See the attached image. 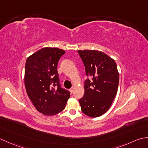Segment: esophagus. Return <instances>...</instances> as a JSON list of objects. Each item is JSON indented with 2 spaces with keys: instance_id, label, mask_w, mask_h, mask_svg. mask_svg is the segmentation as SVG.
Instances as JSON below:
<instances>
[{
  "instance_id": "obj_1",
  "label": "esophagus",
  "mask_w": 148,
  "mask_h": 148,
  "mask_svg": "<svg viewBox=\"0 0 148 148\" xmlns=\"http://www.w3.org/2000/svg\"><path fill=\"white\" fill-rule=\"evenodd\" d=\"M70 90V92H71V93H73V91H74V88H71L69 90Z\"/></svg>"
}]
</instances>
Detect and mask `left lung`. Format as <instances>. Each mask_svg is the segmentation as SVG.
<instances>
[{"label":"left lung","instance_id":"obj_1","mask_svg":"<svg viewBox=\"0 0 148 148\" xmlns=\"http://www.w3.org/2000/svg\"><path fill=\"white\" fill-rule=\"evenodd\" d=\"M85 66L87 76L84 94L79 99L81 109L91 118L103 115L108 111L118 92L119 72L114 59L98 50H78Z\"/></svg>","mask_w":148,"mask_h":148}]
</instances>
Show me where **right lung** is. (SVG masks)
Returning <instances> with one entry per match:
<instances>
[{
  "label": "right lung",
  "instance_id": "add662e5",
  "mask_svg": "<svg viewBox=\"0 0 148 148\" xmlns=\"http://www.w3.org/2000/svg\"><path fill=\"white\" fill-rule=\"evenodd\" d=\"M65 53L57 48H43L27 58L25 86L34 107L45 116H53L65 108L70 93L60 84L57 71L59 59Z\"/></svg>",
  "mask_w": 148,
  "mask_h": 148
}]
</instances>
